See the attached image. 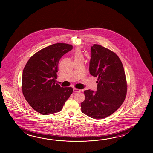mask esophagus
I'll return each instance as SVG.
<instances>
[{"label": "esophagus", "instance_id": "1", "mask_svg": "<svg viewBox=\"0 0 153 153\" xmlns=\"http://www.w3.org/2000/svg\"><path fill=\"white\" fill-rule=\"evenodd\" d=\"M73 91H74V92H80L81 90H79V89H78V88H73Z\"/></svg>", "mask_w": 153, "mask_h": 153}]
</instances>
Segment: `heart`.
I'll use <instances>...</instances> for the list:
<instances>
[{
	"instance_id": "1",
	"label": "heart",
	"mask_w": 153,
	"mask_h": 153,
	"mask_svg": "<svg viewBox=\"0 0 153 153\" xmlns=\"http://www.w3.org/2000/svg\"><path fill=\"white\" fill-rule=\"evenodd\" d=\"M74 59H83V56L81 53V51L79 50H76L74 53Z\"/></svg>"
}]
</instances>
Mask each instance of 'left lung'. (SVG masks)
<instances>
[{
	"instance_id": "obj_1",
	"label": "left lung",
	"mask_w": 153,
	"mask_h": 153,
	"mask_svg": "<svg viewBox=\"0 0 153 153\" xmlns=\"http://www.w3.org/2000/svg\"><path fill=\"white\" fill-rule=\"evenodd\" d=\"M89 71L98 77L97 91L85 90L81 111L89 117L101 119L114 113L124 102L127 84L123 65L114 52L102 46L91 47Z\"/></svg>"
}]
</instances>
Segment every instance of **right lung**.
<instances>
[{"mask_svg": "<svg viewBox=\"0 0 153 153\" xmlns=\"http://www.w3.org/2000/svg\"><path fill=\"white\" fill-rule=\"evenodd\" d=\"M73 49L65 43H57L33 55L23 69L22 89L26 101L42 115L59 112L73 92L71 87L56 83L60 59Z\"/></svg>", "mask_w": 153, "mask_h": 153, "instance_id": "obj_1", "label": "right lung"}]
</instances>
